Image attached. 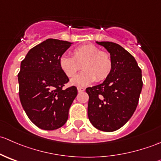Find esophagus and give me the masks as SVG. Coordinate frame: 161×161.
Wrapping results in <instances>:
<instances>
[{
	"instance_id": "34e87169",
	"label": "esophagus",
	"mask_w": 161,
	"mask_h": 161,
	"mask_svg": "<svg viewBox=\"0 0 161 161\" xmlns=\"http://www.w3.org/2000/svg\"><path fill=\"white\" fill-rule=\"evenodd\" d=\"M77 90H78V92H84V91H85V89L82 88V87H78Z\"/></svg>"
}]
</instances>
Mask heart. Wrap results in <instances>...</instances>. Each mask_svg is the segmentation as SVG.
<instances>
[{
	"mask_svg": "<svg viewBox=\"0 0 161 161\" xmlns=\"http://www.w3.org/2000/svg\"><path fill=\"white\" fill-rule=\"evenodd\" d=\"M82 71L71 79V85L86 86L97 81H103L112 71V60L108 53L100 51L92 44L77 47L73 50V57L63 54L59 58V66L68 77H72L80 69Z\"/></svg>",
	"mask_w": 161,
	"mask_h": 161,
	"instance_id": "1",
	"label": "heart"
}]
</instances>
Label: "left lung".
I'll use <instances>...</instances> for the list:
<instances>
[{"instance_id": "obj_1", "label": "left lung", "mask_w": 161, "mask_h": 161, "mask_svg": "<svg viewBox=\"0 0 161 161\" xmlns=\"http://www.w3.org/2000/svg\"><path fill=\"white\" fill-rule=\"evenodd\" d=\"M96 43L110 53L112 71L100 85L89 87V120L96 129L114 131L132 116L142 88V71L134 57L112 42Z\"/></svg>"}]
</instances>
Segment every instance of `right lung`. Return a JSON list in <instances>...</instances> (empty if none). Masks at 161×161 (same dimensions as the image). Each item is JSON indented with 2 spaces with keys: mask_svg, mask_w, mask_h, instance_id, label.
<instances>
[{
  "mask_svg": "<svg viewBox=\"0 0 161 161\" xmlns=\"http://www.w3.org/2000/svg\"><path fill=\"white\" fill-rule=\"evenodd\" d=\"M72 43L47 39L32 48L21 62L18 75L19 98L24 111L34 125L43 130L62 127L78 93L61 71L59 58Z\"/></svg>",
  "mask_w": 161,
  "mask_h": 161,
  "instance_id": "obj_1",
  "label": "right lung"
}]
</instances>
